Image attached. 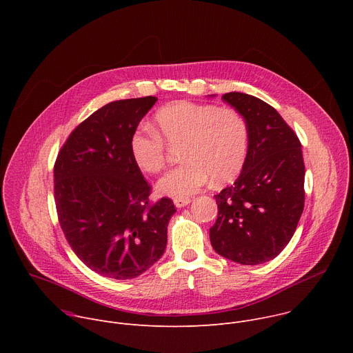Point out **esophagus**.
Returning <instances> with one entry per match:
<instances>
[{
  "label": "esophagus",
  "instance_id": "esophagus-1",
  "mask_svg": "<svg viewBox=\"0 0 353 353\" xmlns=\"http://www.w3.org/2000/svg\"><path fill=\"white\" fill-rule=\"evenodd\" d=\"M191 203V198H174V205L177 208H183Z\"/></svg>",
  "mask_w": 353,
  "mask_h": 353
}]
</instances>
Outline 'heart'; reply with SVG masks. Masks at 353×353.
I'll list each match as a JSON object with an SVG mask.
<instances>
[{
    "mask_svg": "<svg viewBox=\"0 0 353 353\" xmlns=\"http://www.w3.org/2000/svg\"><path fill=\"white\" fill-rule=\"evenodd\" d=\"M181 145V165L158 183L162 194L185 198L212 179L216 184L232 181L241 172L248 148V125L233 108L179 100L155 114V130L142 128L130 141L135 165L158 173L166 165L168 145Z\"/></svg>",
    "mask_w": 353,
    "mask_h": 353,
    "instance_id": "b5f03b06",
    "label": "heart"
}]
</instances>
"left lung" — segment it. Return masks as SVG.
<instances>
[{
  "label": "left lung",
  "instance_id": "obj_1",
  "mask_svg": "<svg viewBox=\"0 0 353 353\" xmlns=\"http://www.w3.org/2000/svg\"><path fill=\"white\" fill-rule=\"evenodd\" d=\"M248 125L239 179L215 195L214 250L243 265L275 259L290 241L305 208V162L296 132L264 100L240 92L222 96Z\"/></svg>",
  "mask_w": 353,
  "mask_h": 353
}]
</instances>
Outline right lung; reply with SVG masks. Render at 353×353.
Returning a JSON list of instances; mask_svg holds the SVG:
<instances>
[{"label": "right lung", "instance_id": "add662e5", "mask_svg": "<svg viewBox=\"0 0 353 353\" xmlns=\"http://www.w3.org/2000/svg\"><path fill=\"white\" fill-rule=\"evenodd\" d=\"M155 96L116 100L68 135L54 163L56 210L77 257L92 271L131 279L165 253L176 208L168 196L149 199L152 187L135 165L130 141Z\"/></svg>", "mask_w": 353, "mask_h": 353}]
</instances>
